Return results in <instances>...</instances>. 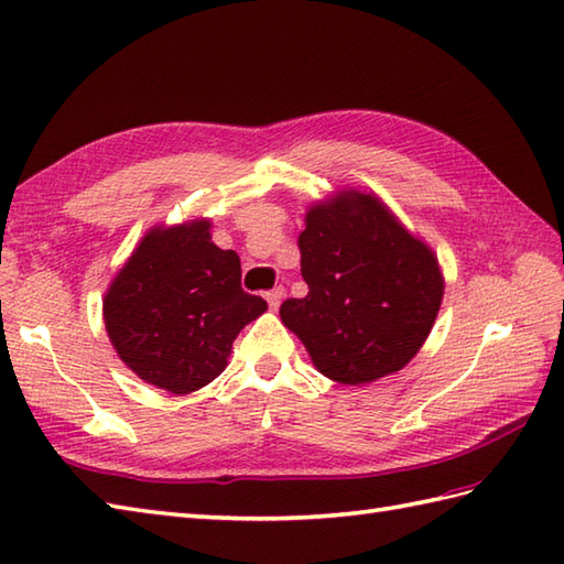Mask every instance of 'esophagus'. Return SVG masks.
Listing matches in <instances>:
<instances>
[{
	"label": "esophagus",
	"mask_w": 564,
	"mask_h": 564,
	"mask_svg": "<svg viewBox=\"0 0 564 564\" xmlns=\"http://www.w3.org/2000/svg\"><path fill=\"white\" fill-rule=\"evenodd\" d=\"M283 295H285V289L283 285H275V289H271L269 293H267V303H269V307L271 310H275L281 305V301H283Z\"/></svg>",
	"instance_id": "1"
}]
</instances>
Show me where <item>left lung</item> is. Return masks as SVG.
<instances>
[{
    "instance_id": "obj_1",
    "label": "left lung",
    "mask_w": 564,
    "mask_h": 564,
    "mask_svg": "<svg viewBox=\"0 0 564 564\" xmlns=\"http://www.w3.org/2000/svg\"><path fill=\"white\" fill-rule=\"evenodd\" d=\"M297 249L307 295L283 301L281 319L319 373L361 386L410 364L443 297L431 249L358 191L317 203Z\"/></svg>"
}]
</instances>
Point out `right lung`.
Returning <instances> with one entry per match:
<instances>
[{"label": "right lung", "instance_id": "1", "mask_svg": "<svg viewBox=\"0 0 564 564\" xmlns=\"http://www.w3.org/2000/svg\"><path fill=\"white\" fill-rule=\"evenodd\" d=\"M263 310V297L242 291L239 257L210 242L208 220L154 227L104 297L123 364L174 394L218 378L239 329Z\"/></svg>", "mask_w": 564, "mask_h": 564}]
</instances>
